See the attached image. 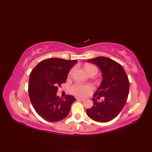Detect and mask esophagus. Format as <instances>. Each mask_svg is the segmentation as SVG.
I'll return each mask as SVG.
<instances>
[{"instance_id": "esophagus-1", "label": "esophagus", "mask_w": 152, "mask_h": 152, "mask_svg": "<svg viewBox=\"0 0 152 152\" xmlns=\"http://www.w3.org/2000/svg\"><path fill=\"white\" fill-rule=\"evenodd\" d=\"M77 100H78V101H83L85 100V99H83V98H80V97H77L76 98Z\"/></svg>"}]
</instances>
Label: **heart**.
<instances>
[{"label": "heart", "instance_id": "1", "mask_svg": "<svg viewBox=\"0 0 152 152\" xmlns=\"http://www.w3.org/2000/svg\"><path fill=\"white\" fill-rule=\"evenodd\" d=\"M85 70L87 73H89L91 72H95L96 74L97 72V68H96L95 65L91 64H86L85 65ZM72 72V70H71L69 74L70 75ZM91 86L89 85L83 86L81 84H75L72 86V92L78 96H86L88 93L89 92V90L91 89Z\"/></svg>", "mask_w": 152, "mask_h": 152}]
</instances>
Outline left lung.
I'll return each instance as SVG.
<instances>
[{
  "label": "left lung",
  "mask_w": 152,
  "mask_h": 152,
  "mask_svg": "<svg viewBox=\"0 0 152 152\" xmlns=\"http://www.w3.org/2000/svg\"><path fill=\"white\" fill-rule=\"evenodd\" d=\"M88 62L95 64L101 71L102 82L93 96H103L104 99L98 102L92 98L93 105L86 110L87 115L96 121L108 122L119 114L127 102L129 91L128 76L121 64L110 58L97 57Z\"/></svg>",
  "instance_id": "left-lung-1"
}]
</instances>
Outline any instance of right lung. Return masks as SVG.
I'll list each match as a JSON object with an SVG mask.
<instances>
[{"label":"right lung","instance_id":"right-lung-1","mask_svg":"<svg viewBox=\"0 0 152 152\" xmlns=\"http://www.w3.org/2000/svg\"><path fill=\"white\" fill-rule=\"evenodd\" d=\"M78 61L60 58L44 59L34 68L28 81V95L37 114L45 120L56 122L65 118L76 101L72 95L64 99L57 95L58 88L66 81L70 70Z\"/></svg>","mask_w":152,"mask_h":152}]
</instances>
